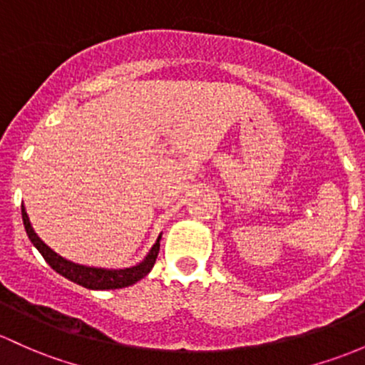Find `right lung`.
Returning a JSON list of instances; mask_svg holds the SVG:
<instances>
[{
    "mask_svg": "<svg viewBox=\"0 0 365 365\" xmlns=\"http://www.w3.org/2000/svg\"><path fill=\"white\" fill-rule=\"evenodd\" d=\"M22 221H24V228H26L27 237H29V240L33 242V245L40 250V254L45 257V261L56 269L58 275L66 277L68 280H71L78 285H83V287L87 289L104 291V289H121V287H127V285L135 284L137 280H140V278H144L151 272L153 264H155L156 257H158L160 238L162 237H158V240H156V244L153 245V249L146 256V259L139 262L137 266H132V268L103 269V268H88V266L74 264L71 261L62 259V257L57 256L50 247L43 244L40 237H38V235L34 233V230L31 228V222L24 210V205H22Z\"/></svg>",
    "mask_w": 365,
    "mask_h": 365,
    "instance_id": "right-lung-1",
    "label": "right lung"
}]
</instances>
